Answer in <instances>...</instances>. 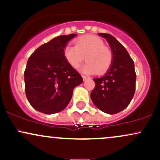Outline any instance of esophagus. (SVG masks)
I'll return each mask as SVG.
<instances>
[{"label":"esophagus","mask_w":160,"mask_h":160,"mask_svg":"<svg viewBox=\"0 0 160 160\" xmlns=\"http://www.w3.org/2000/svg\"><path fill=\"white\" fill-rule=\"evenodd\" d=\"M82 79H83V80H89V79H90L89 77L86 76V75H82Z\"/></svg>","instance_id":"1"}]
</instances>
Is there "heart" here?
<instances>
[{
  "instance_id": "b5f03b06",
  "label": "heart",
  "mask_w": 160,
  "mask_h": 160,
  "mask_svg": "<svg viewBox=\"0 0 160 160\" xmlns=\"http://www.w3.org/2000/svg\"><path fill=\"white\" fill-rule=\"evenodd\" d=\"M64 55L74 68H79L86 58L87 62L82 71L87 74H104L110 68L113 59L111 49L104 45L101 38L92 35L79 38L75 41V47L68 45L64 49Z\"/></svg>"
}]
</instances>
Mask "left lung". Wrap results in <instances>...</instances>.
Masks as SVG:
<instances>
[{
	"mask_svg": "<svg viewBox=\"0 0 160 160\" xmlns=\"http://www.w3.org/2000/svg\"><path fill=\"white\" fill-rule=\"evenodd\" d=\"M98 35L108 40L113 59L104 77L93 79L95 86L90 96L99 110L109 114H115L127 107L135 94V65L126 48L115 38L104 33H99Z\"/></svg>",
	"mask_w": 160,
	"mask_h": 160,
	"instance_id": "obj_1",
	"label": "left lung"
}]
</instances>
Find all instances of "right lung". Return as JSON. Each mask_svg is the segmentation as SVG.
Masks as SVG:
<instances>
[{
  "label": "right lung",
  "mask_w": 160,
  "mask_h": 160,
  "mask_svg": "<svg viewBox=\"0 0 160 160\" xmlns=\"http://www.w3.org/2000/svg\"><path fill=\"white\" fill-rule=\"evenodd\" d=\"M76 34L61 35L43 43L31 55L25 73V95L37 111L52 114L67 107L73 90L82 78L64 55V49Z\"/></svg>",
  "instance_id": "obj_1"
}]
</instances>
